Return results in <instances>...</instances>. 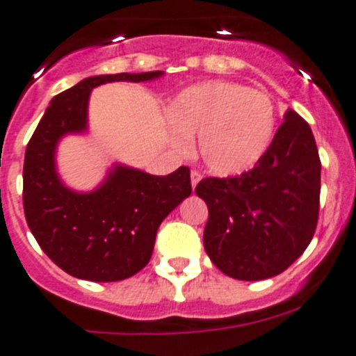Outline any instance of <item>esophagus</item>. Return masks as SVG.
Returning <instances> with one entry per match:
<instances>
[{
  "label": "esophagus",
  "instance_id": "34e87169",
  "mask_svg": "<svg viewBox=\"0 0 356 356\" xmlns=\"http://www.w3.org/2000/svg\"><path fill=\"white\" fill-rule=\"evenodd\" d=\"M201 177H203V175H201L198 170H193L191 172V186H193V189H195L196 186H198V182L201 181Z\"/></svg>",
  "mask_w": 356,
  "mask_h": 356
}]
</instances>
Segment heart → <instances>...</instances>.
Masks as SVG:
<instances>
[{"label": "heart", "mask_w": 356, "mask_h": 356, "mask_svg": "<svg viewBox=\"0 0 356 356\" xmlns=\"http://www.w3.org/2000/svg\"><path fill=\"white\" fill-rule=\"evenodd\" d=\"M167 113L175 127V145L186 146L188 136H200L201 160L220 177L251 170L270 148L277 124L275 106L267 95L224 81L184 89Z\"/></svg>", "instance_id": "1"}]
</instances>
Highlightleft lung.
Wrapping results in <instances>:
<instances>
[{"label":"left lung","mask_w":356,"mask_h":356,"mask_svg":"<svg viewBox=\"0 0 356 356\" xmlns=\"http://www.w3.org/2000/svg\"><path fill=\"white\" fill-rule=\"evenodd\" d=\"M270 148L251 170L207 177L196 195L208 207L203 243L218 270L239 281L281 274L314 238L321 158L312 129L288 110Z\"/></svg>","instance_id":"obj_1"}]
</instances>
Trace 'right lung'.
<instances>
[{
  "instance_id": "1",
  "label": "right lung",
  "mask_w": 356,
  "mask_h": 356,
  "mask_svg": "<svg viewBox=\"0 0 356 356\" xmlns=\"http://www.w3.org/2000/svg\"><path fill=\"white\" fill-rule=\"evenodd\" d=\"M161 70L88 77L51 99L24 160V211L41 250L67 274L113 282L138 274L149 261L161 220L191 195L188 167L149 175L115 165L91 193L65 188L56 174L55 149L65 134L88 127L92 88L115 81L145 82Z\"/></svg>"
}]
</instances>
